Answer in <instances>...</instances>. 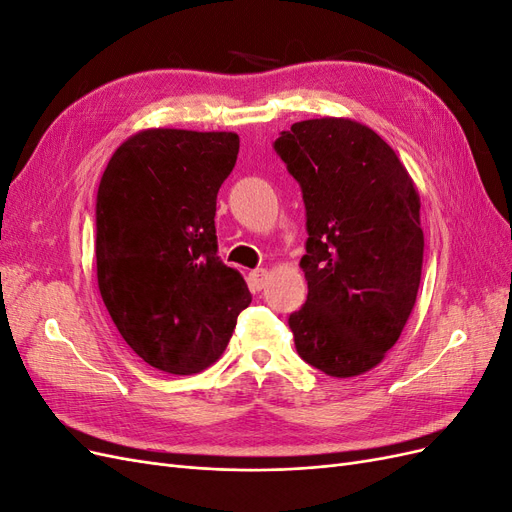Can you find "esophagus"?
Instances as JSON below:
<instances>
[{"label": "esophagus", "mask_w": 512, "mask_h": 512, "mask_svg": "<svg viewBox=\"0 0 512 512\" xmlns=\"http://www.w3.org/2000/svg\"><path fill=\"white\" fill-rule=\"evenodd\" d=\"M267 280H269V271L256 269V271L250 273V277H247V284H250V288H252L254 292H258V290H262V288L267 286Z\"/></svg>", "instance_id": "obj_1"}]
</instances>
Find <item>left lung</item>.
I'll list each match as a JSON object with an SVG mask.
<instances>
[{"instance_id": "1", "label": "left lung", "mask_w": 512, "mask_h": 512, "mask_svg": "<svg viewBox=\"0 0 512 512\" xmlns=\"http://www.w3.org/2000/svg\"><path fill=\"white\" fill-rule=\"evenodd\" d=\"M275 151L307 211V301L288 318L294 346L327 376H361L382 363L414 309L421 196L397 153L354 119L292 123Z\"/></svg>"}]
</instances>
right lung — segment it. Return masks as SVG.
<instances>
[{"label":"right lung","instance_id":"add662e5","mask_svg":"<svg viewBox=\"0 0 512 512\" xmlns=\"http://www.w3.org/2000/svg\"><path fill=\"white\" fill-rule=\"evenodd\" d=\"M237 153L235 132L149 128L115 149L100 181L102 301L126 344L166 374L218 361L252 301L215 237V200Z\"/></svg>","mask_w":512,"mask_h":512}]
</instances>
